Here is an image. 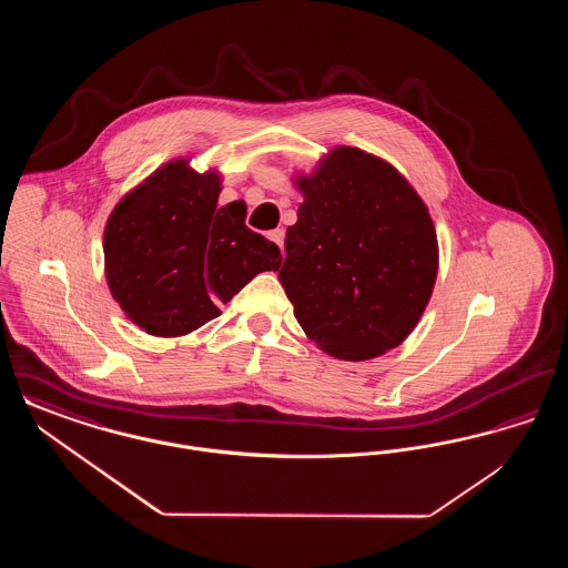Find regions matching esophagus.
<instances>
[{
	"label": "esophagus",
	"instance_id": "34e87169",
	"mask_svg": "<svg viewBox=\"0 0 568 568\" xmlns=\"http://www.w3.org/2000/svg\"><path fill=\"white\" fill-rule=\"evenodd\" d=\"M271 241H274V243L278 244V246L283 248V241H285V230H283V227H276V230H272Z\"/></svg>",
	"mask_w": 568,
	"mask_h": 568
}]
</instances>
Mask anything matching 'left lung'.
Masks as SVG:
<instances>
[{
  "instance_id": "obj_1",
  "label": "left lung",
  "mask_w": 568,
  "mask_h": 568,
  "mask_svg": "<svg viewBox=\"0 0 568 568\" xmlns=\"http://www.w3.org/2000/svg\"><path fill=\"white\" fill-rule=\"evenodd\" d=\"M278 281L325 353L362 362L398 347L433 294L438 248L426 204L389 165L341 146L297 179Z\"/></svg>"
}]
</instances>
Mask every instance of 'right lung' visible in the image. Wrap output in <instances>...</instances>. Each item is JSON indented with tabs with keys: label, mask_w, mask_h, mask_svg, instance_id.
Returning a JSON list of instances; mask_svg holds the SVG:
<instances>
[{
	"label": "right lung",
	"mask_w": 568,
	"mask_h": 568,
	"mask_svg": "<svg viewBox=\"0 0 568 568\" xmlns=\"http://www.w3.org/2000/svg\"><path fill=\"white\" fill-rule=\"evenodd\" d=\"M219 176L165 163L112 211L104 232L112 297L153 336H183L219 317L281 251L244 225L243 202L216 206Z\"/></svg>",
	"instance_id": "right-lung-1"
}]
</instances>
